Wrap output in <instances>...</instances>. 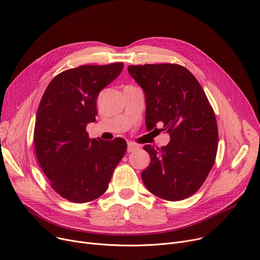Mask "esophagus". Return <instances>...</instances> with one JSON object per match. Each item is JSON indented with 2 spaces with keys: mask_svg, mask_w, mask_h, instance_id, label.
I'll list each match as a JSON object with an SVG mask.
<instances>
[{
  "mask_svg": "<svg viewBox=\"0 0 260 260\" xmlns=\"http://www.w3.org/2000/svg\"><path fill=\"white\" fill-rule=\"evenodd\" d=\"M138 149V146L133 144V143H128V147H127V152L130 153V152H134L135 150Z\"/></svg>",
  "mask_w": 260,
  "mask_h": 260,
  "instance_id": "esophagus-1",
  "label": "esophagus"
}]
</instances>
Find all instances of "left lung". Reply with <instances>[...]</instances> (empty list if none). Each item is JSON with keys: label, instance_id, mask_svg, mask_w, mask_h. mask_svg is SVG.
Segmentation results:
<instances>
[{"label": "left lung", "instance_id": "left-lung-1", "mask_svg": "<svg viewBox=\"0 0 260 260\" xmlns=\"http://www.w3.org/2000/svg\"><path fill=\"white\" fill-rule=\"evenodd\" d=\"M128 72L145 92L147 129L171 137L162 148L144 147L150 155V165L142 173L144 184L168 201L186 199L201 187L215 160L218 133L213 109L184 67L129 66Z\"/></svg>", "mask_w": 260, "mask_h": 260}]
</instances>
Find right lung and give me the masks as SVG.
<instances>
[{
  "label": "right lung",
  "instance_id": "right-lung-1",
  "mask_svg": "<svg viewBox=\"0 0 260 260\" xmlns=\"http://www.w3.org/2000/svg\"><path fill=\"white\" fill-rule=\"evenodd\" d=\"M123 62L81 66L57 75L39 103L34 128L37 160L53 189L75 203L102 196L127 143L88 138L86 126L95 121L99 92L111 83Z\"/></svg>",
  "mask_w": 260,
  "mask_h": 260
}]
</instances>
